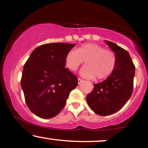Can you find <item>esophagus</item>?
<instances>
[{"label":"esophagus","instance_id":"34e87169","mask_svg":"<svg viewBox=\"0 0 148 148\" xmlns=\"http://www.w3.org/2000/svg\"><path fill=\"white\" fill-rule=\"evenodd\" d=\"M83 81H84V80H83V79H80V78H79V79H78V84H81V83H82Z\"/></svg>","mask_w":148,"mask_h":148}]
</instances>
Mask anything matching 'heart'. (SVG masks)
<instances>
[{
    "mask_svg": "<svg viewBox=\"0 0 148 148\" xmlns=\"http://www.w3.org/2000/svg\"><path fill=\"white\" fill-rule=\"evenodd\" d=\"M86 61L81 74L88 79L103 80L114 71L116 58L114 53L95 43H86L67 53L64 63L67 69L75 72Z\"/></svg>",
    "mask_w": 148,
    "mask_h": 148,
    "instance_id": "heart-1",
    "label": "heart"
}]
</instances>
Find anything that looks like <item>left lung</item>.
Wrapping results in <instances>:
<instances>
[{"label": "left lung", "mask_w": 148, "mask_h": 148, "mask_svg": "<svg viewBox=\"0 0 148 148\" xmlns=\"http://www.w3.org/2000/svg\"><path fill=\"white\" fill-rule=\"evenodd\" d=\"M105 42L115 54V69L105 81L94 84V89L86 97L91 109L103 116L113 114L125 106L132 96L135 75L130 53L113 42Z\"/></svg>", "instance_id": "1"}]
</instances>
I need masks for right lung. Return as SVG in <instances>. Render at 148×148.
Wrapping results in <instances>:
<instances>
[{"instance_id":"right-lung-1","label":"right lung","mask_w":148,"mask_h":148,"mask_svg":"<svg viewBox=\"0 0 148 148\" xmlns=\"http://www.w3.org/2000/svg\"><path fill=\"white\" fill-rule=\"evenodd\" d=\"M75 44L50 43L37 47L23 67L21 80L30 111L42 118H51L61 111L78 79L67 68L64 58Z\"/></svg>"}]
</instances>
